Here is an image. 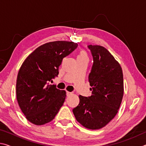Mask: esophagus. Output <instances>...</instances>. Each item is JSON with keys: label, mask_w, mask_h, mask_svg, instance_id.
I'll return each instance as SVG.
<instances>
[{"label": "esophagus", "mask_w": 146, "mask_h": 146, "mask_svg": "<svg viewBox=\"0 0 146 146\" xmlns=\"http://www.w3.org/2000/svg\"><path fill=\"white\" fill-rule=\"evenodd\" d=\"M71 95H72V93L69 92V91H66V95H67V97H69V96H70Z\"/></svg>", "instance_id": "1"}]
</instances>
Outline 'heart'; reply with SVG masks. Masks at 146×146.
<instances>
[{
    "instance_id": "b5f03b06",
    "label": "heart",
    "mask_w": 146,
    "mask_h": 146,
    "mask_svg": "<svg viewBox=\"0 0 146 146\" xmlns=\"http://www.w3.org/2000/svg\"><path fill=\"white\" fill-rule=\"evenodd\" d=\"M82 59L88 60V53L85 50H80L77 55V60H82Z\"/></svg>"
}]
</instances>
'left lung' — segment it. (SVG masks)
<instances>
[{
  "label": "left lung",
  "instance_id": "left-lung-1",
  "mask_svg": "<svg viewBox=\"0 0 146 146\" xmlns=\"http://www.w3.org/2000/svg\"><path fill=\"white\" fill-rule=\"evenodd\" d=\"M93 63L88 80L91 95H79L73 110L76 120L90 129L104 127L115 117L123 95V78L119 63L105 48L88 46Z\"/></svg>",
  "mask_w": 146,
  "mask_h": 146
}]
</instances>
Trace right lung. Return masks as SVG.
Masks as SVG:
<instances>
[{"label": "right lung", "instance_id": "add662e5", "mask_svg": "<svg viewBox=\"0 0 146 146\" xmlns=\"http://www.w3.org/2000/svg\"><path fill=\"white\" fill-rule=\"evenodd\" d=\"M77 46L73 42L46 43L36 48L22 64L17 79V99L30 122L40 125L51 122L62 106L66 91L49 82L58 76L63 58Z\"/></svg>", "mask_w": 146, "mask_h": 146}]
</instances>
